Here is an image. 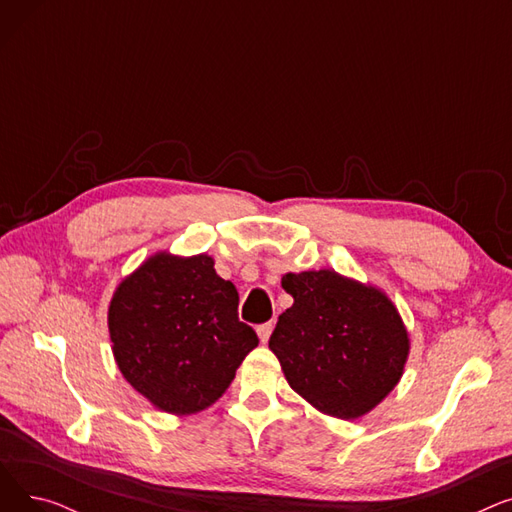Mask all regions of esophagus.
Returning a JSON list of instances; mask_svg holds the SVG:
<instances>
[{
	"label": "esophagus",
	"mask_w": 512,
	"mask_h": 512,
	"mask_svg": "<svg viewBox=\"0 0 512 512\" xmlns=\"http://www.w3.org/2000/svg\"><path fill=\"white\" fill-rule=\"evenodd\" d=\"M272 330H274V324L272 321H267V324H261V326H257V336H259V340L265 344L267 340H270V336H272Z\"/></svg>",
	"instance_id": "obj_1"
}]
</instances>
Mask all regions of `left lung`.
I'll return each mask as SVG.
<instances>
[{"mask_svg":"<svg viewBox=\"0 0 512 512\" xmlns=\"http://www.w3.org/2000/svg\"><path fill=\"white\" fill-rule=\"evenodd\" d=\"M292 307L270 338L290 388L338 419H357L392 392L409 334L386 294L334 270L286 274Z\"/></svg>","mask_w":512,"mask_h":512,"instance_id":"8db88e82","label":"left lung"}]
</instances>
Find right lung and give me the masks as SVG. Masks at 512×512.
<instances>
[{
	"mask_svg": "<svg viewBox=\"0 0 512 512\" xmlns=\"http://www.w3.org/2000/svg\"><path fill=\"white\" fill-rule=\"evenodd\" d=\"M107 326L126 382L174 415L213 405L259 344L238 319L236 286L207 255L149 257L116 288Z\"/></svg>",
	"mask_w": 512,
	"mask_h": 512,
	"instance_id": "obj_1",
	"label": "right lung"
}]
</instances>
